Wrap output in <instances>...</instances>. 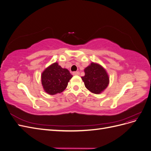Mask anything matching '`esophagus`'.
<instances>
[{
	"mask_svg": "<svg viewBox=\"0 0 151 151\" xmlns=\"http://www.w3.org/2000/svg\"><path fill=\"white\" fill-rule=\"evenodd\" d=\"M72 74L74 75V76H79L80 74V72H78V71H77V72H74L72 73Z\"/></svg>",
	"mask_w": 151,
	"mask_h": 151,
	"instance_id": "34e87169",
	"label": "esophagus"
}]
</instances>
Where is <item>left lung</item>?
Listing matches in <instances>:
<instances>
[{"label": "left lung", "instance_id": "8db88e82", "mask_svg": "<svg viewBox=\"0 0 151 151\" xmlns=\"http://www.w3.org/2000/svg\"><path fill=\"white\" fill-rule=\"evenodd\" d=\"M84 72L85 76L81 78L86 88L91 93L100 94L107 88L109 77L103 67L93 62L85 68Z\"/></svg>", "mask_w": 151, "mask_h": 151}]
</instances>
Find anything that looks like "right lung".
Instances as JSON below:
<instances>
[{
	"label": "right lung",
	"instance_id": "obj_1",
	"mask_svg": "<svg viewBox=\"0 0 151 151\" xmlns=\"http://www.w3.org/2000/svg\"><path fill=\"white\" fill-rule=\"evenodd\" d=\"M72 77L70 72L55 62L45 69L42 75V84L45 92L54 95L64 91Z\"/></svg>",
	"mask_w": 151,
	"mask_h": 151
}]
</instances>
